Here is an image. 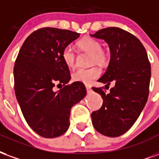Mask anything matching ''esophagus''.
I'll return each instance as SVG.
<instances>
[{"label": "esophagus", "instance_id": "1", "mask_svg": "<svg viewBox=\"0 0 159 159\" xmlns=\"http://www.w3.org/2000/svg\"><path fill=\"white\" fill-rule=\"evenodd\" d=\"M85 87H86V90H87L88 92H91V87L90 85H85Z\"/></svg>", "mask_w": 159, "mask_h": 159}]
</instances>
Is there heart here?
Masks as SVG:
<instances>
[{
	"label": "heart",
	"mask_w": 159,
	"mask_h": 159,
	"mask_svg": "<svg viewBox=\"0 0 159 159\" xmlns=\"http://www.w3.org/2000/svg\"><path fill=\"white\" fill-rule=\"evenodd\" d=\"M78 46L80 50L91 53V63L95 62L102 64L106 61V53L102 50V44L99 40L91 37H84L79 40ZM63 62L69 68H74L75 65V52L70 46H65L62 52ZM101 75V71L97 67L90 68H79L73 74V80L84 84H91Z\"/></svg>",
	"instance_id": "1"
}]
</instances>
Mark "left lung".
Wrapping results in <instances>:
<instances>
[{"label":"left lung","mask_w":159,"mask_h":159,"mask_svg":"<svg viewBox=\"0 0 159 159\" xmlns=\"http://www.w3.org/2000/svg\"><path fill=\"white\" fill-rule=\"evenodd\" d=\"M91 36L105 40L111 53L107 71L98 82L115 83L108 94L104 87H92L103 99L100 109L91 113L92 125L101 134L117 137L131 128L147 103L151 64L143 45L128 31L108 27Z\"/></svg>","instance_id":"left-lung-1"}]
</instances>
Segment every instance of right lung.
Listing matches in <instances>:
<instances>
[{
    "label": "right lung",
    "instance_id": "add662e5",
    "mask_svg": "<svg viewBox=\"0 0 159 159\" xmlns=\"http://www.w3.org/2000/svg\"><path fill=\"white\" fill-rule=\"evenodd\" d=\"M80 34L57 28H41L30 34L15 61L14 90L24 119L34 131L45 138L64 134L70 110L86 95L83 83L70 80L62 52ZM63 88L53 91L55 85Z\"/></svg>",
    "mask_w": 159,
    "mask_h": 159
}]
</instances>
